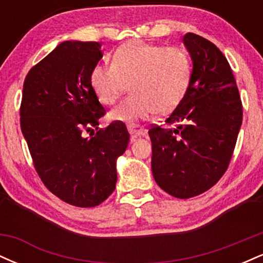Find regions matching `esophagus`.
I'll list each match as a JSON object with an SVG mask.
<instances>
[{
	"instance_id": "34e87169",
	"label": "esophagus",
	"mask_w": 263,
	"mask_h": 263,
	"mask_svg": "<svg viewBox=\"0 0 263 263\" xmlns=\"http://www.w3.org/2000/svg\"><path fill=\"white\" fill-rule=\"evenodd\" d=\"M128 132H129V135H131L132 140L136 137H138V136L144 135V129L137 127V126H128Z\"/></svg>"
}]
</instances>
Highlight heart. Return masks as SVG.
<instances>
[{"mask_svg": "<svg viewBox=\"0 0 263 263\" xmlns=\"http://www.w3.org/2000/svg\"><path fill=\"white\" fill-rule=\"evenodd\" d=\"M192 78V62L185 49L143 41H129L114 53L112 64H98L90 84L104 105H114L127 89L131 95L108 117L135 125L156 111L170 112L182 101Z\"/></svg>", "mask_w": 263, "mask_h": 263, "instance_id": "heart-1", "label": "heart"}]
</instances>
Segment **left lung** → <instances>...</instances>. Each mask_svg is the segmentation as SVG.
I'll return each mask as SVG.
<instances>
[{
	"label": "left lung",
	"instance_id": "obj_1",
	"mask_svg": "<svg viewBox=\"0 0 263 263\" xmlns=\"http://www.w3.org/2000/svg\"><path fill=\"white\" fill-rule=\"evenodd\" d=\"M183 43L193 71L182 101L165 122L153 126L152 174L161 188L179 199L197 197L215 185L231 161L242 123V104L225 55L210 41L186 33Z\"/></svg>",
	"mask_w": 263,
	"mask_h": 263
}]
</instances>
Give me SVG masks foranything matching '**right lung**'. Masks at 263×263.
<instances>
[{
    "mask_svg": "<svg viewBox=\"0 0 263 263\" xmlns=\"http://www.w3.org/2000/svg\"><path fill=\"white\" fill-rule=\"evenodd\" d=\"M99 42L60 43L27 74L21 129L39 178L55 197L92 208L116 188V159L129 141L125 123L99 128L105 108L90 84Z\"/></svg>",
    "mask_w": 263,
    "mask_h": 263,
    "instance_id": "add662e5",
    "label": "right lung"
}]
</instances>
